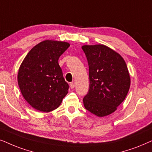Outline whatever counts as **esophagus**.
<instances>
[{"mask_svg": "<svg viewBox=\"0 0 152 152\" xmlns=\"http://www.w3.org/2000/svg\"><path fill=\"white\" fill-rule=\"evenodd\" d=\"M70 88L72 89H74L75 88V84L74 83H70Z\"/></svg>", "mask_w": 152, "mask_h": 152, "instance_id": "obj_1", "label": "esophagus"}]
</instances>
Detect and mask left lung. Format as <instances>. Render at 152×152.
Returning a JSON list of instances; mask_svg holds the SVG:
<instances>
[{"mask_svg":"<svg viewBox=\"0 0 152 152\" xmlns=\"http://www.w3.org/2000/svg\"><path fill=\"white\" fill-rule=\"evenodd\" d=\"M82 49L89 66L90 87L83 98L86 110L98 117L108 115L126 98L130 76L120 54L102 44L85 45Z\"/></svg>","mask_w":152,"mask_h":152,"instance_id":"left-lung-1","label":"left lung"}]
</instances>
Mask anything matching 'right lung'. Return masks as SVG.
I'll use <instances>...</instances> for the list:
<instances>
[{"instance_id":"right-lung-1","label":"right lung","mask_w":152,"mask_h":152,"mask_svg":"<svg viewBox=\"0 0 152 152\" xmlns=\"http://www.w3.org/2000/svg\"><path fill=\"white\" fill-rule=\"evenodd\" d=\"M67 42L45 40L34 46L18 73V84L26 102L36 110L50 112L68 93L58 59L69 47Z\"/></svg>"}]
</instances>
